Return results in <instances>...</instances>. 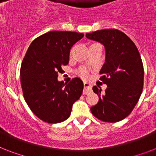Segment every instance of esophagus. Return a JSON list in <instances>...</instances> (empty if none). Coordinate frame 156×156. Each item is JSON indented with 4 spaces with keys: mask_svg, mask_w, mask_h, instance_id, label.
I'll return each instance as SVG.
<instances>
[{
    "mask_svg": "<svg viewBox=\"0 0 156 156\" xmlns=\"http://www.w3.org/2000/svg\"><path fill=\"white\" fill-rule=\"evenodd\" d=\"M84 90H83V94H87V93L90 92L92 90V85L90 83H87V82H84Z\"/></svg>",
    "mask_w": 156,
    "mask_h": 156,
    "instance_id": "esophagus-1",
    "label": "esophagus"
}]
</instances>
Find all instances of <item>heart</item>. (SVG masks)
I'll return each instance as SVG.
<instances>
[{"label":"heart","instance_id":"b5f03b06","mask_svg":"<svg viewBox=\"0 0 156 156\" xmlns=\"http://www.w3.org/2000/svg\"><path fill=\"white\" fill-rule=\"evenodd\" d=\"M78 73H79V74H80V75L82 76L83 78H88V72H87V70L86 69H84V68L81 69Z\"/></svg>","mask_w":156,"mask_h":156}]
</instances>
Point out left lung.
<instances>
[{"mask_svg":"<svg viewBox=\"0 0 156 156\" xmlns=\"http://www.w3.org/2000/svg\"><path fill=\"white\" fill-rule=\"evenodd\" d=\"M86 37L105 48V63L100 80L107 85L104 92L93 87L99 102L90 108L91 113L105 122H117L133 111L143 92L144 69L134 43L116 29H105L86 34Z\"/></svg>","mask_w":156,"mask_h":156,"instance_id":"1","label":"left lung"}]
</instances>
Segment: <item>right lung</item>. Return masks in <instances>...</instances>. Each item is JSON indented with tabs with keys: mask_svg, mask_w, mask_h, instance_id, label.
I'll use <instances>...</instances> for the list:
<instances>
[{
	"mask_svg": "<svg viewBox=\"0 0 156 156\" xmlns=\"http://www.w3.org/2000/svg\"><path fill=\"white\" fill-rule=\"evenodd\" d=\"M83 33L52 30L30 44L22 62L21 85L26 102L35 116L47 123L69 118L73 103L80 98L83 83L74 78L69 83L57 80L61 66L69 63L73 44Z\"/></svg>",
	"mask_w": 156,
	"mask_h": 156,
	"instance_id": "right-lung-1",
	"label": "right lung"
}]
</instances>
